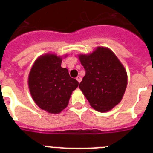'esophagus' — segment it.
Instances as JSON below:
<instances>
[{"label": "esophagus", "instance_id": "obj_1", "mask_svg": "<svg viewBox=\"0 0 153 153\" xmlns=\"http://www.w3.org/2000/svg\"><path fill=\"white\" fill-rule=\"evenodd\" d=\"M76 80H77L78 82H79V83H80V82H81V80H82V78H81L80 76H78L76 78Z\"/></svg>", "mask_w": 153, "mask_h": 153}]
</instances>
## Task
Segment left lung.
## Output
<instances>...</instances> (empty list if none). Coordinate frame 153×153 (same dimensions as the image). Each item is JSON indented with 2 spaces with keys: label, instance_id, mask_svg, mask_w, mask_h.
<instances>
[{
  "label": "left lung",
  "instance_id": "1",
  "mask_svg": "<svg viewBox=\"0 0 153 153\" xmlns=\"http://www.w3.org/2000/svg\"><path fill=\"white\" fill-rule=\"evenodd\" d=\"M86 71L79 87L90 106L99 112H107L122 100L127 86L123 65L107 47H98L90 54H79Z\"/></svg>",
  "mask_w": 153,
  "mask_h": 153
}]
</instances>
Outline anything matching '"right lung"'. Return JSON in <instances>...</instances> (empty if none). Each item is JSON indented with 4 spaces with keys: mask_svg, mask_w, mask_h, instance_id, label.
<instances>
[{
    "mask_svg": "<svg viewBox=\"0 0 153 153\" xmlns=\"http://www.w3.org/2000/svg\"><path fill=\"white\" fill-rule=\"evenodd\" d=\"M62 58L42 55L35 60L28 76L30 93L35 103L45 111L57 114L67 107L72 92L79 83L61 67Z\"/></svg>",
    "mask_w": 153,
    "mask_h": 153,
    "instance_id": "add662e5",
    "label": "right lung"
}]
</instances>
